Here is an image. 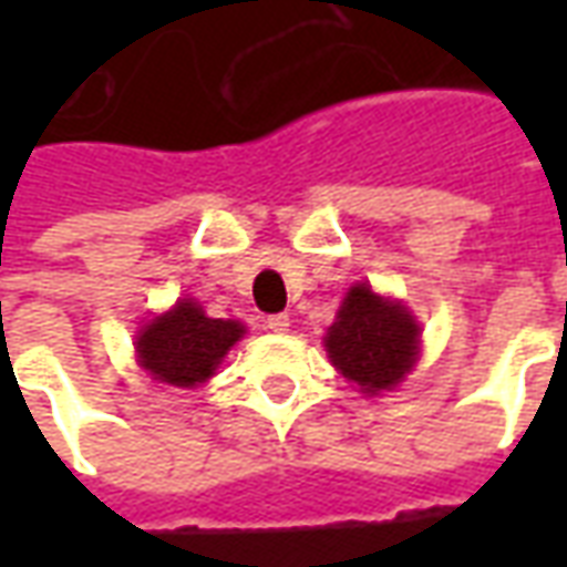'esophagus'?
<instances>
[{
    "mask_svg": "<svg viewBox=\"0 0 567 567\" xmlns=\"http://www.w3.org/2000/svg\"><path fill=\"white\" fill-rule=\"evenodd\" d=\"M267 328H270L272 333H285L288 328H291V321H288V316L285 312H276V316H267V321H264Z\"/></svg>",
    "mask_w": 567,
    "mask_h": 567,
    "instance_id": "obj_1",
    "label": "esophagus"
}]
</instances>
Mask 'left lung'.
Wrapping results in <instances>:
<instances>
[{"mask_svg":"<svg viewBox=\"0 0 567 567\" xmlns=\"http://www.w3.org/2000/svg\"><path fill=\"white\" fill-rule=\"evenodd\" d=\"M331 364L364 394L392 392L419 358V324L404 303L352 285L324 333Z\"/></svg>","mask_w":567,"mask_h":567,"instance_id":"left-lung-1","label":"left lung"}]
</instances>
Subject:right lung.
<instances>
[{
  "label": "right lung",
  "instance_id": "1",
  "mask_svg": "<svg viewBox=\"0 0 567 567\" xmlns=\"http://www.w3.org/2000/svg\"><path fill=\"white\" fill-rule=\"evenodd\" d=\"M246 333L236 319H209L197 300H178L169 312H161L136 337L140 364L151 380L175 389H194L215 377L221 358Z\"/></svg>",
  "mask_w": 567,
  "mask_h": 567
}]
</instances>
